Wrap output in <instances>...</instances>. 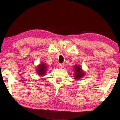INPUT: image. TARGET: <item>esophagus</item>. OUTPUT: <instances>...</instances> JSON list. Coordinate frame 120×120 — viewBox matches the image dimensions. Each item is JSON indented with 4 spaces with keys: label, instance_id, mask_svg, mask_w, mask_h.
<instances>
[{
    "label": "esophagus",
    "instance_id": "34e87169",
    "mask_svg": "<svg viewBox=\"0 0 120 120\" xmlns=\"http://www.w3.org/2000/svg\"><path fill=\"white\" fill-rule=\"evenodd\" d=\"M58 67L59 68H63L64 67V64H58Z\"/></svg>",
    "mask_w": 120,
    "mask_h": 120
}]
</instances>
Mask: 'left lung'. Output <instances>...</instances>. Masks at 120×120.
<instances>
[{
  "label": "left lung",
  "mask_w": 120,
  "mask_h": 120,
  "mask_svg": "<svg viewBox=\"0 0 120 120\" xmlns=\"http://www.w3.org/2000/svg\"><path fill=\"white\" fill-rule=\"evenodd\" d=\"M74 71L75 79L78 80L85 76V72L84 71H83L82 68H81L80 66H79V65H76V66H75L74 67Z\"/></svg>",
  "instance_id": "1"
}]
</instances>
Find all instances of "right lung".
Listing matches in <instances>:
<instances>
[{
    "label": "right lung",
    "instance_id": "add662e5",
    "mask_svg": "<svg viewBox=\"0 0 120 120\" xmlns=\"http://www.w3.org/2000/svg\"><path fill=\"white\" fill-rule=\"evenodd\" d=\"M46 70H47V65L45 64H41L38 66L36 72L39 76H44L45 75Z\"/></svg>",
    "mask_w": 120,
    "mask_h": 120
}]
</instances>
